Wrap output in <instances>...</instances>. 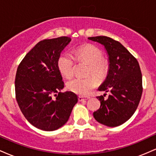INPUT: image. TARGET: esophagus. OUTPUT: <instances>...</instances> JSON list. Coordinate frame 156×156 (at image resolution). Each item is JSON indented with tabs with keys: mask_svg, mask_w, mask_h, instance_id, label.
Returning <instances> with one entry per match:
<instances>
[{
	"mask_svg": "<svg viewBox=\"0 0 156 156\" xmlns=\"http://www.w3.org/2000/svg\"><path fill=\"white\" fill-rule=\"evenodd\" d=\"M87 100H88V98H83V97H81V96L78 97V101H79L80 102H82V101H87Z\"/></svg>",
	"mask_w": 156,
	"mask_h": 156,
	"instance_id": "34e87169",
	"label": "esophagus"
}]
</instances>
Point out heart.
<instances>
[{"label": "heart", "instance_id": "obj_1", "mask_svg": "<svg viewBox=\"0 0 156 156\" xmlns=\"http://www.w3.org/2000/svg\"><path fill=\"white\" fill-rule=\"evenodd\" d=\"M77 59L86 62L89 65V75H92L98 80H103L107 76L108 64L103 60V53L100 48L93 44H86L78 48L76 52ZM75 59L69 53L65 52L60 55L58 67L61 73L66 78L73 77L74 73ZM94 78H74L67 83V89L79 95H87L97 86Z\"/></svg>", "mask_w": 156, "mask_h": 156}]
</instances>
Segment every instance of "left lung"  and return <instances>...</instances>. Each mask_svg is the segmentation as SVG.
Returning <instances> with one entry per match:
<instances>
[{"label":"left lung","mask_w":156,"mask_h":156,"mask_svg":"<svg viewBox=\"0 0 156 156\" xmlns=\"http://www.w3.org/2000/svg\"><path fill=\"white\" fill-rule=\"evenodd\" d=\"M102 44L108 55L106 78L98 88L110 92L108 98L98 96L101 107L93 113L94 119L108 127L119 126L128 121L136 110L142 94V76L137 60L117 41L108 37H89Z\"/></svg>","instance_id":"obj_1"}]
</instances>
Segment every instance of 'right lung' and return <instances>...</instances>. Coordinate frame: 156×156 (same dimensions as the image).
Wrapping results in <instances>:
<instances>
[{
  "label": "right lung",
  "instance_id": "right-lung-1",
  "mask_svg": "<svg viewBox=\"0 0 156 156\" xmlns=\"http://www.w3.org/2000/svg\"><path fill=\"white\" fill-rule=\"evenodd\" d=\"M70 41L67 37L41 41L17 67L16 100L27 120L40 130L53 131L63 126L78 103L74 92H60L64 83L58 60Z\"/></svg>",
  "mask_w": 156,
  "mask_h": 156
}]
</instances>
